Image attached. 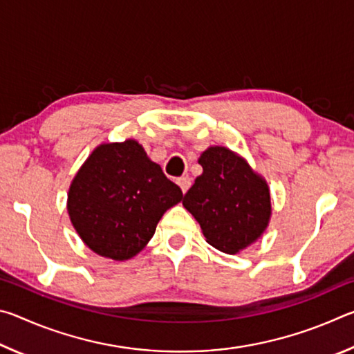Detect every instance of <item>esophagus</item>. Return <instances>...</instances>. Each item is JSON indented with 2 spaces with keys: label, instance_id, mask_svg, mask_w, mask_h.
<instances>
[{
  "label": "esophagus",
  "instance_id": "1",
  "mask_svg": "<svg viewBox=\"0 0 354 354\" xmlns=\"http://www.w3.org/2000/svg\"><path fill=\"white\" fill-rule=\"evenodd\" d=\"M178 185H179V187H181L183 194H185V192H187L189 187H190V178H189V176L179 178V179H178Z\"/></svg>",
  "mask_w": 354,
  "mask_h": 354
}]
</instances>
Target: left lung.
I'll return each mask as SVG.
<instances>
[{"instance_id": "1", "label": "left lung", "mask_w": 354, "mask_h": 354, "mask_svg": "<svg viewBox=\"0 0 354 354\" xmlns=\"http://www.w3.org/2000/svg\"><path fill=\"white\" fill-rule=\"evenodd\" d=\"M198 164L203 173L184 195L183 205L200 223L209 245L236 254L268 226L270 190L242 156L226 147H209Z\"/></svg>"}]
</instances>
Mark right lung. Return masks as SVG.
Wrapping results in <instances>:
<instances>
[{
    "label": "right lung",
    "mask_w": 354,
    "mask_h": 354,
    "mask_svg": "<svg viewBox=\"0 0 354 354\" xmlns=\"http://www.w3.org/2000/svg\"><path fill=\"white\" fill-rule=\"evenodd\" d=\"M183 192L137 140L101 143L70 184L71 225L93 253L113 261L134 257L154 236Z\"/></svg>",
    "instance_id": "add662e5"
}]
</instances>
